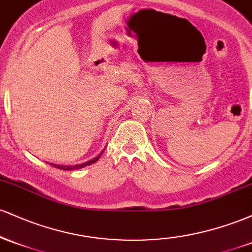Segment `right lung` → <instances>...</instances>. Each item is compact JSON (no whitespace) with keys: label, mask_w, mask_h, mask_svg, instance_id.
Instances as JSON below:
<instances>
[{"label":"right lung","mask_w":252,"mask_h":252,"mask_svg":"<svg viewBox=\"0 0 252 252\" xmlns=\"http://www.w3.org/2000/svg\"><path fill=\"white\" fill-rule=\"evenodd\" d=\"M104 152V150H103ZM103 152L100 153L99 155L96 156V158H94L92 160L90 161H86V162H83V163H79V164H57V163H50L52 167H56V168H59V169H63V170H72V169H80V168H84V167L86 166H90V164L97 162L98 158H100V155L103 154ZM48 163V162H47Z\"/></svg>","instance_id":"obj_1"}]
</instances>
